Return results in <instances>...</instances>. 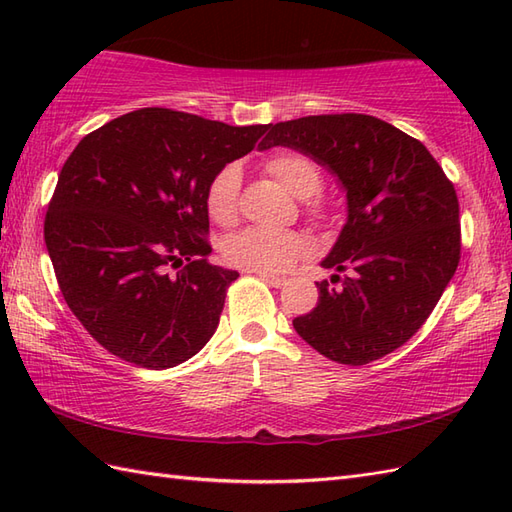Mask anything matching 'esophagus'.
<instances>
[{"mask_svg":"<svg viewBox=\"0 0 512 512\" xmlns=\"http://www.w3.org/2000/svg\"><path fill=\"white\" fill-rule=\"evenodd\" d=\"M253 273H257L259 277H262V279L266 281V284L275 286V288L286 286V277H275V275H270V273H262V270H253Z\"/></svg>","mask_w":512,"mask_h":512,"instance_id":"1","label":"esophagus"}]
</instances>
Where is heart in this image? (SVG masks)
<instances>
[{"instance_id": "heart-1", "label": "heart", "mask_w": 512, "mask_h": 512, "mask_svg": "<svg viewBox=\"0 0 512 512\" xmlns=\"http://www.w3.org/2000/svg\"><path fill=\"white\" fill-rule=\"evenodd\" d=\"M266 171L281 187L297 198H306V213L321 222L325 204L314 193L323 187L321 167L310 156L295 149H277L264 160ZM239 187L242 173L235 162L220 167L206 184L204 204L211 220L220 226H231L239 213ZM306 237L297 231H273V228H244L224 242V259L235 268L277 273L306 253Z\"/></svg>"}]
</instances>
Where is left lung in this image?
I'll return each mask as SVG.
<instances>
[{"label": "left lung", "instance_id": "left-lung-1", "mask_svg": "<svg viewBox=\"0 0 512 512\" xmlns=\"http://www.w3.org/2000/svg\"><path fill=\"white\" fill-rule=\"evenodd\" d=\"M290 147L345 189L347 222L323 268L319 303L292 321L319 354L365 365L398 350L436 308L460 264L453 182L420 140L367 114H321L270 125L259 149Z\"/></svg>", "mask_w": 512, "mask_h": 512}]
</instances>
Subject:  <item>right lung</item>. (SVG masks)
Instances as JSON below:
<instances>
[{
  "instance_id": "right-lung-1",
  "label": "right lung",
  "mask_w": 512,
  "mask_h": 512,
  "mask_svg": "<svg viewBox=\"0 0 512 512\" xmlns=\"http://www.w3.org/2000/svg\"><path fill=\"white\" fill-rule=\"evenodd\" d=\"M268 129L143 107L74 147L43 237L65 303L107 352L167 369L209 343L239 275L206 259V184Z\"/></svg>"
}]
</instances>
